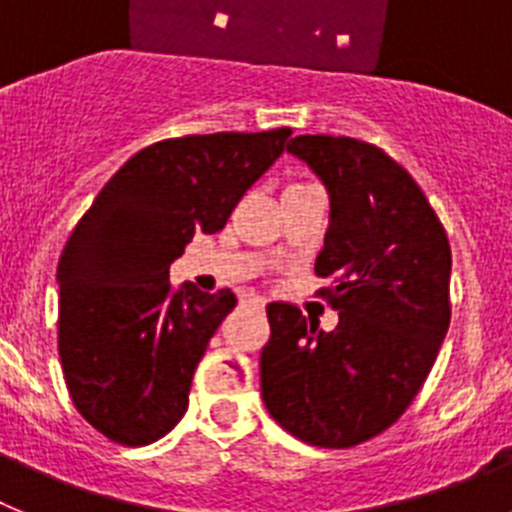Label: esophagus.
I'll list each match as a JSON object with an SVG mask.
<instances>
[{
  "label": "esophagus",
  "mask_w": 512,
  "mask_h": 512,
  "mask_svg": "<svg viewBox=\"0 0 512 512\" xmlns=\"http://www.w3.org/2000/svg\"><path fill=\"white\" fill-rule=\"evenodd\" d=\"M248 302H251V305H256V307H261V310H264L266 307V297H261V295H248L246 297Z\"/></svg>",
  "instance_id": "34e87169"
}]
</instances>
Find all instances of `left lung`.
I'll return each instance as SVG.
<instances>
[{"mask_svg": "<svg viewBox=\"0 0 512 512\" xmlns=\"http://www.w3.org/2000/svg\"><path fill=\"white\" fill-rule=\"evenodd\" d=\"M330 200L315 274L338 310L330 333L300 307H266L261 397L300 441L348 449L390 428L423 387L449 330L451 246L413 176L354 138L297 135Z\"/></svg>", "mask_w": 512, "mask_h": 512, "instance_id": "obj_1", "label": "left lung"}]
</instances>
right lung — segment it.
<instances>
[{
  "label": "right lung",
  "instance_id": "add662e5",
  "mask_svg": "<svg viewBox=\"0 0 512 512\" xmlns=\"http://www.w3.org/2000/svg\"><path fill=\"white\" fill-rule=\"evenodd\" d=\"M292 135H187L135 153L81 217L58 261V354L66 387L102 436L158 441L184 418L207 343L238 305L169 266L194 233H217Z\"/></svg>",
  "mask_w": 512,
  "mask_h": 512
}]
</instances>
